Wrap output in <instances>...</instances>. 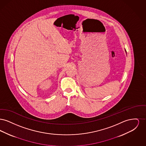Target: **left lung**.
I'll list each match as a JSON object with an SVG mask.
<instances>
[{"label":"left lung","instance_id":"1","mask_svg":"<svg viewBox=\"0 0 146 146\" xmlns=\"http://www.w3.org/2000/svg\"><path fill=\"white\" fill-rule=\"evenodd\" d=\"M125 51H126V50H125Z\"/></svg>","mask_w":146,"mask_h":146}]
</instances>
